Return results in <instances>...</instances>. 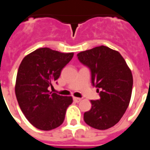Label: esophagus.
<instances>
[{
  "label": "esophagus",
  "instance_id": "1",
  "mask_svg": "<svg viewBox=\"0 0 150 150\" xmlns=\"http://www.w3.org/2000/svg\"><path fill=\"white\" fill-rule=\"evenodd\" d=\"M82 99H80V98H78V97H73V100L75 101V102H76V103H79V102H80L81 101Z\"/></svg>",
  "mask_w": 150,
  "mask_h": 150
}]
</instances>
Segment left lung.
<instances>
[{"label": "left lung", "mask_w": 150, "mask_h": 150, "mask_svg": "<svg viewBox=\"0 0 150 150\" xmlns=\"http://www.w3.org/2000/svg\"><path fill=\"white\" fill-rule=\"evenodd\" d=\"M77 57L90 70L91 83L100 97L91 100L92 106L84 113L83 120L94 129H109L119 122L129 106L133 83L132 72L121 54L108 46L82 51Z\"/></svg>", "instance_id": "1"}]
</instances>
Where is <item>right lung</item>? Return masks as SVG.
<instances>
[{
  "label": "right lung",
  "mask_w": 150,
  "mask_h": 150,
  "mask_svg": "<svg viewBox=\"0 0 150 150\" xmlns=\"http://www.w3.org/2000/svg\"><path fill=\"white\" fill-rule=\"evenodd\" d=\"M73 55L74 53L39 48L25 56L19 66L16 97L26 119L37 129L49 131L64 121L72 97L51 93L48 88L57 83L62 68Z\"/></svg>",
  "instance_id": "1"
}]
</instances>
